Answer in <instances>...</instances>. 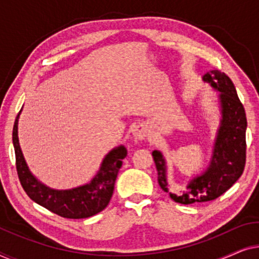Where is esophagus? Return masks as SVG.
Returning <instances> with one entry per match:
<instances>
[{
  "mask_svg": "<svg viewBox=\"0 0 259 259\" xmlns=\"http://www.w3.org/2000/svg\"><path fill=\"white\" fill-rule=\"evenodd\" d=\"M133 134H134V137L138 138V139H145V138L147 137V131L143 126H138L134 128Z\"/></svg>",
  "mask_w": 259,
  "mask_h": 259,
  "instance_id": "obj_1",
  "label": "esophagus"
}]
</instances>
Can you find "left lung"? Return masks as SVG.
<instances>
[{"instance_id": "1", "label": "left lung", "mask_w": 259, "mask_h": 259, "mask_svg": "<svg viewBox=\"0 0 259 259\" xmlns=\"http://www.w3.org/2000/svg\"><path fill=\"white\" fill-rule=\"evenodd\" d=\"M214 90L221 92L222 121L214 143L212 161L203 175L186 186L183 193L173 191L166 179L165 159L159 151H153L159 186L176 203L193 204L213 200L226 192L243 175L246 161V115L231 79L219 70H211L203 77Z\"/></svg>"}]
</instances>
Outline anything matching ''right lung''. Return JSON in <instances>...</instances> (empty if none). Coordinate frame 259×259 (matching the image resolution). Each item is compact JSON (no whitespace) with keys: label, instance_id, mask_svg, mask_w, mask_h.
Returning a JSON list of instances; mask_svg holds the SVG:
<instances>
[{"label":"right lung","instance_id":"obj_1","mask_svg":"<svg viewBox=\"0 0 259 259\" xmlns=\"http://www.w3.org/2000/svg\"><path fill=\"white\" fill-rule=\"evenodd\" d=\"M19 116L20 113L14 122L13 144L15 150L17 176L28 197L35 203L63 218H88L104 210L112 198L116 177L119 169L121 168L122 160L127 155L126 148L120 146L109 152L107 157L104 159L97 176L87 185L65 191L49 189L31 175L24 161L17 137Z\"/></svg>","mask_w":259,"mask_h":259}]
</instances>
